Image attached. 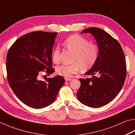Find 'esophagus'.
<instances>
[{
    "label": "esophagus",
    "mask_w": 135,
    "mask_h": 135,
    "mask_svg": "<svg viewBox=\"0 0 135 135\" xmlns=\"http://www.w3.org/2000/svg\"><path fill=\"white\" fill-rule=\"evenodd\" d=\"M71 80H72V79H68V78H65V81H71Z\"/></svg>",
    "instance_id": "34e87169"
}]
</instances>
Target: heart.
I'll use <instances>...</instances> for the list:
<instances>
[{"label":"heart","instance_id":"heart-1","mask_svg":"<svg viewBox=\"0 0 135 135\" xmlns=\"http://www.w3.org/2000/svg\"><path fill=\"white\" fill-rule=\"evenodd\" d=\"M64 45L68 49L74 52L72 65H61L56 67V73L59 75L70 78L81 68L88 70L92 67L99 56V50L96 45L90 43L82 36L77 35L70 36L64 41ZM60 51L56 48L52 54V61L55 64L60 61Z\"/></svg>","mask_w":135,"mask_h":135}]
</instances>
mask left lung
Returning a JSON list of instances; mask_svg holds the SVG:
<instances>
[{
	"label": "left lung",
	"instance_id": "obj_1",
	"mask_svg": "<svg viewBox=\"0 0 135 135\" xmlns=\"http://www.w3.org/2000/svg\"><path fill=\"white\" fill-rule=\"evenodd\" d=\"M81 33H90L95 38L99 56L84 74L92 75V78L79 79L81 85L77 97L85 105L98 108L112 101L122 89L126 76L124 54L118 41L104 30L89 27Z\"/></svg>",
	"mask_w": 135,
	"mask_h": 135
}]
</instances>
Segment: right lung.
Listing matches in <instances>:
<instances>
[{
  "label": "right lung",
  "instance_id": "add662e5",
  "mask_svg": "<svg viewBox=\"0 0 135 135\" xmlns=\"http://www.w3.org/2000/svg\"><path fill=\"white\" fill-rule=\"evenodd\" d=\"M57 33L34 31L26 34L11 46L6 56V71L11 88L22 102L31 108H45L53 103L65 83L62 76L38 80L45 71L49 76L52 54Z\"/></svg>",
  "mask_w": 135,
  "mask_h": 135
}]
</instances>
